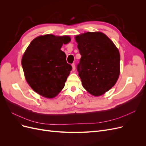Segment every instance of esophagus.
<instances>
[{
	"mask_svg": "<svg viewBox=\"0 0 146 146\" xmlns=\"http://www.w3.org/2000/svg\"><path fill=\"white\" fill-rule=\"evenodd\" d=\"M72 70H75V69H76V65H75L74 63L72 64Z\"/></svg>",
	"mask_w": 146,
	"mask_h": 146,
	"instance_id": "obj_1",
	"label": "esophagus"
}]
</instances>
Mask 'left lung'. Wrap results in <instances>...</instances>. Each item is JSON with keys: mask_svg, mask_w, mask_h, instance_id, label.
<instances>
[{"mask_svg": "<svg viewBox=\"0 0 146 146\" xmlns=\"http://www.w3.org/2000/svg\"><path fill=\"white\" fill-rule=\"evenodd\" d=\"M75 39L82 57L77 66L83 87L94 96L104 94L120 74V54L107 35L100 32L82 33Z\"/></svg>", "mask_w": 146, "mask_h": 146, "instance_id": "1", "label": "left lung"}]
</instances>
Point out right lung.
I'll use <instances>...</instances> for the list:
<instances>
[{"label":"right lung","instance_id":"1","mask_svg":"<svg viewBox=\"0 0 146 146\" xmlns=\"http://www.w3.org/2000/svg\"><path fill=\"white\" fill-rule=\"evenodd\" d=\"M70 40L68 35H44L35 38L26 48L21 61L25 78L40 96L53 99L63 89L72 66L61 48Z\"/></svg>","mask_w":146,"mask_h":146}]
</instances>
